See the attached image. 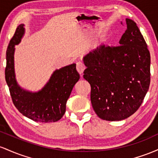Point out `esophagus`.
<instances>
[{"instance_id": "esophagus-1", "label": "esophagus", "mask_w": 158, "mask_h": 158, "mask_svg": "<svg viewBox=\"0 0 158 158\" xmlns=\"http://www.w3.org/2000/svg\"><path fill=\"white\" fill-rule=\"evenodd\" d=\"M76 69H77V71L78 72V73L81 74V75H82L85 69V65H84V63H81V62H77V63H76Z\"/></svg>"}]
</instances>
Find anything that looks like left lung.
Segmentation results:
<instances>
[{
  "instance_id": "1",
  "label": "left lung",
  "mask_w": 158,
  "mask_h": 158,
  "mask_svg": "<svg viewBox=\"0 0 158 158\" xmlns=\"http://www.w3.org/2000/svg\"><path fill=\"white\" fill-rule=\"evenodd\" d=\"M127 29L116 47L102 45L86 56L84 78L97 116L106 121L125 119L139 109L150 85V53L136 24Z\"/></svg>"
}]
</instances>
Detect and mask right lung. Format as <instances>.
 Wrapping results in <instances>:
<instances>
[{
  "label": "right lung",
  "instance_id": "obj_1",
  "mask_svg": "<svg viewBox=\"0 0 158 158\" xmlns=\"http://www.w3.org/2000/svg\"><path fill=\"white\" fill-rule=\"evenodd\" d=\"M24 24L18 26L6 50L5 78L15 107L26 117L35 122H54L65 112V105L72 90L80 79L76 64L56 69L48 82L36 93L27 91L18 84L14 69L15 45L19 44L24 34Z\"/></svg>",
  "mask_w": 158,
  "mask_h": 158
}]
</instances>
